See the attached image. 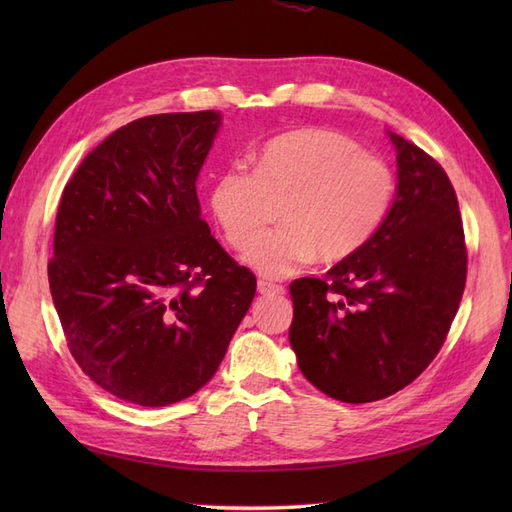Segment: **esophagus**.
<instances>
[{"instance_id":"obj_1","label":"esophagus","mask_w":512,"mask_h":512,"mask_svg":"<svg viewBox=\"0 0 512 512\" xmlns=\"http://www.w3.org/2000/svg\"><path fill=\"white\" fill-rule=\"evenodd\" d=\"M258 292L260 294H284V286L267 282V280H258Z\"/></svg>"}]
</instances>
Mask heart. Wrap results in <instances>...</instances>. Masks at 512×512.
Returning <instances> with one entry per match:
<instances>
[{"label": "heart", "instance_id": "heart-1", "mask_svg": "<svg viewBox=\"0 0 512 512\" xmlns=\"http://www.w3.org/2000/svg\"><path fill=\"white\" fill-rule=\"evenodd\" d=\"M391 168L352 138L301 128L271 138L254 153V173L230 166L213 179L209 207L224 239L243 250L266 223L269 199L287 198L284 229L261 236L243 262L265 277H288L320 254L337 262L359 252L391 209Z\"/></svg>", "mask_w": 512, "mask_h": 512}]
</instances>
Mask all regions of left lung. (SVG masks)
Masks as SVG:
<instances>
[{"label":"left lung","instance_id":"left-lung-1","mask_svg":"<svg viewBox=\"0 0 512 512\" xmlns=\"http://www.w3.org/2000/svg\"><path fill=\"white\" fill-rule=\"evenodd\" d=\"M395 200L359 252L290 284L301 374L346 404L408 386L436 359L466 286L459 203L444 168L395 132Z\"/></svg>","mask_w":512,"mask_h":512}]
</instances>
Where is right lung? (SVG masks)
I'll use <instances>...</instances> for the list:
<instances>
[{
	"mask_svg": "<svg viewBox=\"0 0 512 512\" xmlns=\"http://www.w3.org/2000/svg\"><path fill=\"white\" fill-rule=\"evenodd\" d=\"M218 111L136 119L87 153L61 194L49 284L74 361L158 408L218 371L256 294L200 218L196 179Z\"/></svg>",
	"mask_w": 512,
	"mask_h": 512,
	"instance_id": "1",
	"label": "right lung"
}]
</instances>
